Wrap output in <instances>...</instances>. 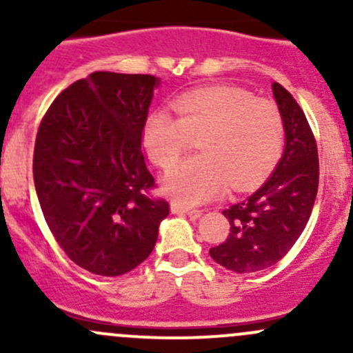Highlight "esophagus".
Returning <instances> with one entry per match:
<instances>
[{"label":"esophagus","instance_id":"obj_1","mask_svg":"<svg viewBox=\"0 0 353 353\" xmlns=\"http://www.w3.org/2000/svg\"><path fill=\"white\" fill-rule=\"evenodd\" d=\"M170 210H172V213H177V215H190L191 219H198V216L201 215V212H199V210L186 208V206L179 205V203H176V201L170 205Z\"/></svg>","mask_w":353,"mask_h":353}]
</instances>
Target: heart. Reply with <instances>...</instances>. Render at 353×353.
<instances>
[{
  "label": "heart",
  "instance_id": "heart-1",
  "mask_svg": "<svg viewBox=\"0 0 353 353\" xmlns=\"http://www.w3.org/2000/svg\"><path fill=\"white\" fill-rule=\"evenodd\" d=\"M172 109L145 117L143 145L162 169L172 165L196 138L188 157L163 177V191L183 206L210 201L225 190H248L276 165L285 141L282 110L239 87H208L174 99Z\"/></svg>",
  "mask_w": 353,
  "mask_h": 353
}]
</instances>
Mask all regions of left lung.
I'll return each instance as SVG.
<instances>
[{
	"mask_svg": "<svg viewBox=\"0 0 353 353\" xmlns=\"http://www.w3.org/2000/svg\"><path fill=\"white\" fill-rule=\"evenodd\" d=\"M285 123V152L275 172L251 196L223 210L230 232L210 256L236 273L259 272L279 263L301 237L319 184L314 133L290 92L273 83Z\"/></svg>",
	"mask_w": 353,
	"mask_h": 353,
	"instance_id": "8db88e82",
	"label": "left lung"
}]
</instances>
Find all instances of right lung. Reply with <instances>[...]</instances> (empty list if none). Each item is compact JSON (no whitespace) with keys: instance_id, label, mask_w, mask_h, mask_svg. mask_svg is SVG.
Here are the masks:
<instances>
[{"instance_id":"1","label":"right lung","mask_w":353,"mask_h":353,"mask_svg":"<svg viewBox=\"0 0 353 353\" xmlns=\"http://www.w3.org/2000/svg\"><path fill=\"white\" fill-rule=\"evenodd\" d=\"M154 74L95 71L65 88L39 126L34 183L56 243L74 265L119 276L150 256L169 203L141 148Z\"/></svg>"}]
</instances>
